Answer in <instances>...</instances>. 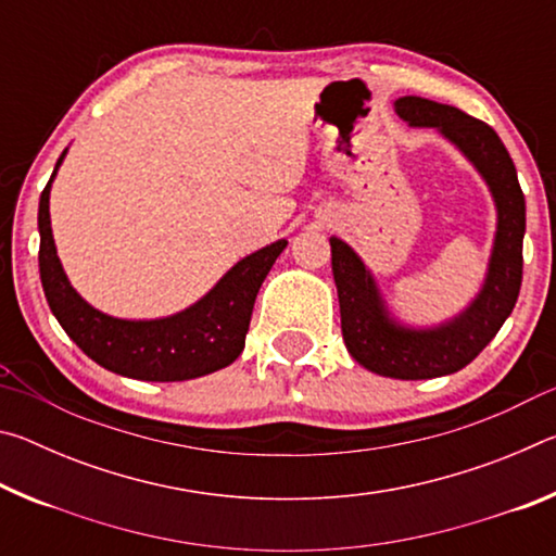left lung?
Here are the masks:
<instances>
[{
    "mask_svg": "<svg viewBox=\"0 0 556 556\" xmlns=\"http://www.w3.org/2000/svg\"><path fill=\"white\" fill-rule=\"evenodd\" d=\"M394 112L409 127H431L448 139L481 174L497 213L481 291L464 312L427 328L394 318L357 252L341 238H331V267L348 353L382 378L429 380L466 368L513 314L522 285L525 195L510 154L485 122L417 96L394 100Z\"/></svg>",
    "mask_w": 556,
    "mask_h": 556,
    "instance_id": "obj_1",
    "label": "left lung"
}]
</instances>
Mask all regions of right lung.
<instances>
[{
    "label": "right lung",
    "mask_w": 556,
    "mask_h": 556,
    "mask_svg": "<svg viewBox=\"0 0 556 556\" xmlns=\"http://www.w3.org/2000/svg\"><path fill=\"white\" fill-rule=\"evenodd\" d=\"M65 152L55 162L51 181L46 184L39 201L41 285L63 331L102 368L131 380L181 382L228 368L242 353L257 291L287 248V240H277L242 257L208 294L184 312L139 321L102 314L71 287L55 252L49 199Z\"/></svg>",
    "instance_id": "add662e5"
}]
</instances>
